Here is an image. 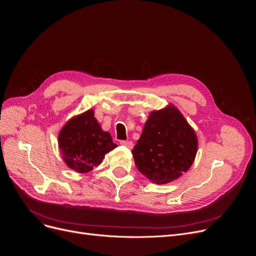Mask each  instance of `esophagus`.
Wrapping results in <instances>:
<instances>
[{"label": "esophagus", "instance_id": "obj_1", "mask_svg": "<svg viewBox=\"0 0 256 256\" xmlns=\"http://www.w3.org/2000/svg\"><path fill=\"white\" fill-rule=\"evenodd\" d=\"M120 144L124 146L128 149H132L134 148V144L132 140H120Z\"/></svg>", "mask_w": 256, "mask_h": 256}]
</instances>
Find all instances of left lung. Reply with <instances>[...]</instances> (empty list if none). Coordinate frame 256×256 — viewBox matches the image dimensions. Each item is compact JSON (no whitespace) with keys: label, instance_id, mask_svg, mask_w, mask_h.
<instances>
[{"label":"left lung","instance_id":"1","mask_svg":"<svg viewBox=\"0 0 256 256\" xmlns=\"http://www.w3.org/2000/svg\"><path fill=\"white\" fill-rule=\"evenodd\" d=\"M196 152L194 128L172 104L150 114L132 151L138 171L158 184H168L186 172Z\"/></svg>","mask_w":256,"mask_h":256}]
</instances>
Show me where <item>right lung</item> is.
I'll list each match as a JSON object with an SVG mask.
<instances>
[{
    "label": "right lung",
    "instance_id": "add662e5",
    "mask_svg": "<svg viewBox=\"0 0 256 256\" xmlns=\"http://www.w3.org/2000/svg\"><path fill=\"white\" fill-rule=\"evenodd\" d=\"M58 147L64 163L79 173L90 172L105 155L116 148L110 134L103 132L94 110L72 118L58 134Z\"/></svg>",
    "mask_w": 256,
    "mask_h": 256
}]
</instances>
